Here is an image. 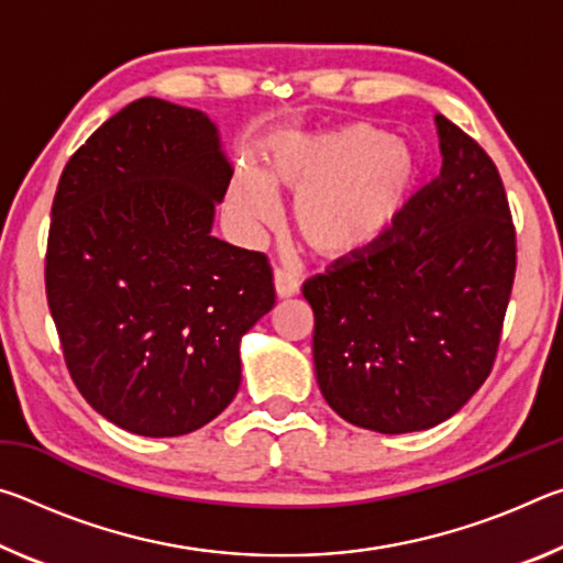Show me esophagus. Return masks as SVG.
Wrapping results in <instances>:
<instances>
[{
	"mask_svg": "<svg viewBox=\"0 0 563 563\" xmlns=\"http://www.w3.org/2000/svg\"><path fill=\"white\" fill-rule=\"evenodd\" d=\"M273 285H275V295H278L280 300L292 298V295H298V290H300V283L295 280L290 273H285L280 268H275V273H273Z\"/></svg>",
	"mask_w": 563,
	"mask_h": 563,
	"instance_id": "obj_1",
	"label": "esophagus"
}]
</instances>
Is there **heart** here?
I'll return each instance as SVG.
<instances>
[{
  "mask_svg": "<svg viewBox=\"0 0 563 563\" xmlns=\"http://www.w3.org/2000/svg\"><path fill=\"white\" fill-rule=\"evenodd\" d=\"M422 178V158L373 123L292 131L273 141L261 174L238 170L228 206L247 228H263L278 213L273 194H290V221L300 241L320 261L350 263L393 233Z\"/></svg>",
  "mask_w": 563,
  "mask_h": 563,
  "instance_id": "b5f03b06",
  "label": "heart"
}]
</instances>
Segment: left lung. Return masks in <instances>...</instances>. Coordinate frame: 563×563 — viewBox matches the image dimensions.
Listing matches in <instances>:
<instances>
[{
	"instance_id": "obj_1",
	"label": "left lung",
	"mask_w": 563,
	"mask_h": 563,
	"mask_svg": "<svg viewBox=\"0 0 563 563\" xmlns=\"http://www.w3.org/2000/svg\"><path fill=\"white\" fill-rule=\"evenodd\" d=\"M442 170L373 253L302 285L325 402L379 434L437 427L489 377L517 271L494 161L437 117Z\"/></svg>"
}]
</instances>
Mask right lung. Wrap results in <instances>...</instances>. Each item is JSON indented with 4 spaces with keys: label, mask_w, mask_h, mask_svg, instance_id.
I'll list each match as a JSON object with an SVG mask.
<instances>
[{
    "label": "right lung",
    "mask_w": 563,
    "mask_h": 563,
    "mask_svg": "<svg viewBox=\"0 0 563 563\" xmlns=\"http://www.w3.org/2000/svg\"><path fill=\"white\" fill-rule=\"evenodd\" d=\"M231 176L203 111L144 97L59 178L46 300L76 387L121 430H201L241 387V340L275 290L263 253L211 235Z\"/></svg>",
    "instance_id": "obj_1"
}]
</instances>
